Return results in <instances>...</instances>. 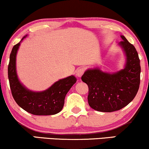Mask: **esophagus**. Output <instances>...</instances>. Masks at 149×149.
<instances>
[{
  "mask_svg": "<svg viewBox=\"0 0 149 149\" xmlns=\"http://www.w3.org/2000/svg\"><path fill=\"white\" fill-rule=\"evenodd\" d=\"M84 72H85V68H80L77 70L76 75L77 77H81L83 75V73H84Z\"/></svg>",
  "mask_w": 149,
  "mask_h": 149,
  "instance_id": "esophagus-1",
  "label": "esophagus"
}]
</instances>
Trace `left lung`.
<instances>
[{
    "instance_id": "left-lung-1",
    "label": "left lung",
    "mask_w": 149,
    "mask_h": 149,
    "mask_svg": "<svg viewBox=\"0 0 149 149\" xmlns=\"http://www.w3.org/2000/svg\"><path fill=\"white\" fill-rule=\"evenodd\" d=\"M119 42L126 57L123 69L113 73L98 68L88 69L81 80L89 87V105L97 111L111 112L123 109L133 100L140 82V59L136 48L125 36Z\"/></svg>"
}]
</instances>
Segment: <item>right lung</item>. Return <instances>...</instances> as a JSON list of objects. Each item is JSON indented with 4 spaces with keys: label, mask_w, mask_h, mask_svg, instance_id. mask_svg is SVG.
<instances>
[{
    "label": "right lung",
    "mask_w": 149,
    "mask_h": 149,
    "mask_svg": "<svg viewBox=\"0 0 149 149\" xmlns=\"http://www.w3.org/2000/svg\"><path fill=\"white\" fill-rule=\"evenodd\" d=\"M13 46L10 54L8 77L12 95L16 103L24 111L34 115H52L62 111L66 93L77 82L73 75L60 79L42 91H32L20 82L16 71V55L20 42Z\"/></svg>",
    "instance_id": "right-lung-1"
}]
</instances>
